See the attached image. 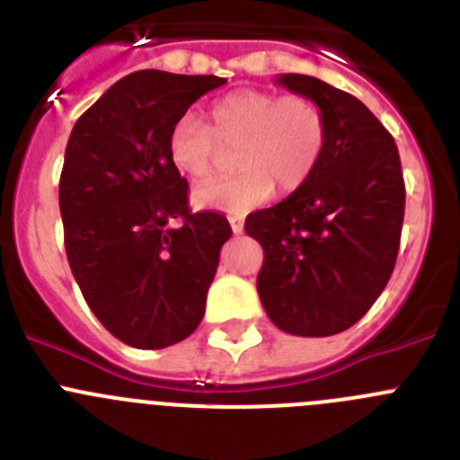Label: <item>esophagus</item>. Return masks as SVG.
Returning a JSON list of instances; mask_svg holds the SVG:
<instances>
[{"label": "esophagus", "instance_id": "esophagus-1", "mask_svg": "<svg viewBox=\"0 0 460 460\" xmlns=\"http://www.w3.org/2000/svg\"><path fill=\"white\" fill-rule=\"evenodd\" d=\"M230 227H233L234 234L243 233V217H230Z\"/></svg>", "mask_w": 460, "mask_h": 460}]
</instances>
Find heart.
Masks as SVG:
<instances>
[{"instance_id": "obj_1", "label": "heart", "mask_w": 460, "mask_h": 460, "mask_svg": "<svg viewBox=\"0 0 460 460\" xmlns=\"http://www.w3.org/2000/svg\"><path fill=\"white\" fill-rule=\"evenodd\" d=\"M324 147L327 121L315 101L262 89H239L218 99L209 110V128L184 115L168 136L170 161L195 181L211 180L223 168V152L240 149L237 177L193 193L198 205L227 214L255 209L270 200L274 186L280 193L302 189L318 170Z\"/></svg>"}]
</instances>
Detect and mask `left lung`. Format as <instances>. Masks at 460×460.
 I'll return each mask as SVG.
<instances>
[{
    "mask_svg": "<svg viewBox=\"0 0 460 460\" xmlns=\"http://www.w3.org/2000/svg\"><path fill=\"white\" fill-rule=\"evenodd\" d=\"M276 83L320 105L327 147L302 189L246 217L243 230L265 251L258 295L288 334L334 336L367 315L396 265L401 158L387 128L352 93L299 73Z\"/></svg>",
    "mask_w": 460,
    "mask_h": 460,
    "instance_id": "obj_1",
    "label": "left lung"
}]
</instances>
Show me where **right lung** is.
<instances>
[{
	"label": "right lung",
	"instance_id": "1",
	"mask_svg": "<svg viewBox=\"0 0 460 460\" xmlns=\"http://www.w3.org/2000/svg\"><path fill=\"white\" fill-rule=\"evenodd\" d=\"M218 75L136 71L75 121L59 177L64 246L84 302L121 343H180L205 315L207 290L233 230L189 209L168 154L172 124Z\"/></svg>",
	"mask_w": 460,
	"mask_h": 460
}]
</instances>
